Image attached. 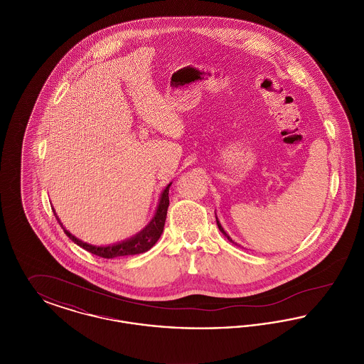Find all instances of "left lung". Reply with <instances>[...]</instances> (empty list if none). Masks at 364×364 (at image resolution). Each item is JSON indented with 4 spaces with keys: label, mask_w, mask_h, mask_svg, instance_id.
Wrapping results in <instances>:
<instances>
[{
    "label": "left lung",
    "mask_w": 364,
    "mask_h": 364,
    "mask_svg": "<svg viewBox=\"0 0 364 364\" xmlns=\"http://www.w3.org/2000/svg\"><path fill=\"white\" fill-rule=\"evenodd\" d=\"M215 220H217V225H218V229H220V230H221V232H223V235H224V236H225L226 239H228V240H229V242H233V244H235V245H239V247H240V244H237V242H235V240H232V237H230V236H229V235H228V233H226L225 230H224V228H223V225H221V224H220V221H218V218H217V214H215Z\"/></svg>",
    "instance_id": "1"
}]
</instances>
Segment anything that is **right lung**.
<instances>
[{
  "label": "right lung",
  "mask_w": 364,
  "mask_h": 364,
  "mask_svg": "<svg viewBox=\"0 0 364 364\" xmlns=\"http://www.w3.org/2000/svg\"><path fill=\"white\" fill-rule=\"evenodd\" d=\"M171 186H172V183H169L161 192L156 213H154L153 218L150 220V223L144 226L141 230H139L138 233H135L134 236H131L125 240L107 244V245H92V244L79 240L77 237H75L72 233H70L65 228H63V229L72 242H76L79 247L85 248L88 252L94 254L97 257H101V258H106V259H112V258H117V257H127V255H136V254L146 252L158 242V239L161 237V235L164 232L166 213H168V208H169V187Z\"/></svg>",
  "instance_id": "1"
}]
</instances>
